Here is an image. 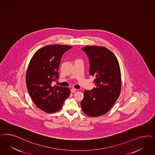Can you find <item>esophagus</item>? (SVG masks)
Wrapping results in <instances>:
<instances>
[{"mask_svg":"<svg viewBox=\"0 0 155 155\" xmlns=\"http://www.w3.org/2000/svg\"><path fill=\"white\" fill-rule=\"evenodd\" d=\"M76 91H77V89H75V88H74V87H73V88L71 89V93H75Z\"/></svg>","mask_w":155,"mask_h":155,"instance_id":"34e87169","label":"esophagus"}]
</instances>
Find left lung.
Returning a JSON list of instances; mask_svg holds the SVG:
<instances>
[{
  "mask_svg": "<svg viewBox=\"0 0 155 155\" xmlns=\"http://www.w3.org/2000/svg\"><path fill=\"white\" fill-rule=\"evenodd\" d=\"M82 50L89 57V74L95 78V87L84 90L81 108L87 115L98 117L107 113L120 95V69L117 58L106 47L86 46Z\"/></svg>",
  "mask_w": 155,
  "mask_h": 155,
  "instance_id": "8db88e82",
  "label": "left lung"
}]
</instances>
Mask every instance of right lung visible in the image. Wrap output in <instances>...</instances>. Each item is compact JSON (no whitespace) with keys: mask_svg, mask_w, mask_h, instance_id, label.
<instances>
[{"mask_svg":"<svg viewBox=\"0 0 155 155\" xmlns=\"http://www.w3.org/2000/svg\"><path fill=\"white\" fill-rule=\"evenodd\" d=\"M72 48L67 45H49L36 52L29 63L26 85L29 94L38 108L47 113H56L71 94L68 87L53 86L58 80L61 57Z\"/></svg>","mask_w":155,"mask_h":155,"instance_id":"right-lung-1","label":"right lung"}]
</instances>
